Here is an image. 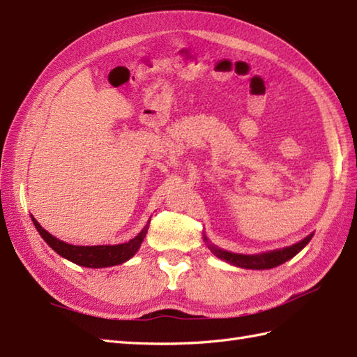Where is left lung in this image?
Returning <instances> with one entry per match:
<instances>
[{
    "label": "left lung",
    "instance_id": "8db88e82",
    "mask_svg": "<svg viewBox=\"0 0 357 357\" xmlns=\"http://www.w3.org/2000/svg\"><path fill=\"white\" fill-rule=\"evenodd\" d=\"M312 238H313V233L308 234L307 238L298 242V244H293L290 247H285L280 250H273V252L261 253V255H238V253L225 252V250L218 248L213 244H208L207 236H204V241L208 244V248L211 250V253L216 255V257H219V259H222L231 265H236V267H241V268L267 270V268L278 267V265L287 262L288 259H291L293 256L298 255L301 250L308 244Z\"/></svg>",
    "mask_w": 357,
    "mask_h": 357
}]
</instances>
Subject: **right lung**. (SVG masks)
I'll return each mask as SVG.
<instances>
[{
    "label": "right lung",
    "mask_w": 357,
    "mask_h": 357,
    "mask_svg": "<svg viewBox=\"0 0 357 357\" xmlns=\"http://www.w3.org/2000/svg\"><path fill=\"white\" fill-rule=\"evenodd\" d=\"M32 221L35 224V229L41 234V238L47 242L49 247L56 252L59 256L66 257L70 262L81 265V267L89 268H102V267H112V265L123 264L130 259V257L138 252L144 238H146L150 219L147 225L138 233V236H135L126 244L118 245H72L67 244L64 241H59L58 238L52 236L49 231H45L43 227L38 224L36 219L32 216Z\"/></svg>",
    "instance_id": "1"
}]
</instances>
